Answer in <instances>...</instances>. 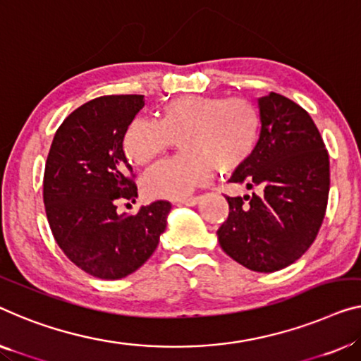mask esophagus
Returning <instances> with one entry per match:
<instances>
[{"label":"esophagus","mask_w":361,"mask_h":361,"mask_svg":"<svg viewBox=\"0 0 361 361\" xmlns=\"http://www.w3.org/2000/svg\"><path fill=\"white\" fill-rule=\"evenodd\" d=\"M178 202H180V204H185V206H196V204L199 202V197H197V196L185 197V199H180Z\"/></svg>","instance_id":"obj_1"}]
</instances>
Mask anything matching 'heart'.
I'll return each instance as SVG.
<instances>
[{"instance_id": "obj_1", "label": "heart", "mask_w": 361, "mask_h": 361, "mask_svg": "<svg viewBox=\"0 0 361 361\" xmlns=\"http://www.w3.org/2000/svg\"><path fill=\"white\" fill-rule=\"evenodd\" d=\"M259 109L245 99L181 95L166 102L157 123L134 118L123 134V150L134 165H149L180 142L181 157L142 178L149 199H183L206 185L214 171L232 175L250 162L261 139Z\"/></svg>"}]
</instances>
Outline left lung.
Returning a JSON list of instances; mask_svg holds the SVG:
<instances>
[{"label": "left lung", "mask_w": 361, "mask_h": 361, "mask_svg": "<svg viewBox=\"0 0 361 361\" xmlns=\"http://www.w3.org/2000/svg\"><path fill=\"white\" fill-rule=\"evenodd\" d=\"M261 139L230 181L256 190L227 196L219 243L241 266L276 272L300 259L318 236L329 197V154L308 111L271 92L257 99Z\"/></svg>", "instance_id": "left-lung-1"}]
</instances>
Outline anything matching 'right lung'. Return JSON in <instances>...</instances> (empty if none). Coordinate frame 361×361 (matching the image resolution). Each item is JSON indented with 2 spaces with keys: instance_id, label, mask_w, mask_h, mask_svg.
<instances>
[{
  "instance_id": "add662e5",
  "label": "right lung",
  "mask_w": 361,
  "mask_h": 361,
  "mask_svg": "<svg viewBox=\"0 0 361 361\" xmlns=\"http://www.w3.org/2000/svg\"><path fill=\"white\" fill-rule=\"evenodd\" d=\"M144 106V95H104L80 105L53 137L43 176V202L56 243L90 276L116 281L137 271L159 245L169 201L118 214L134 201L133 166L123 134Z\"/></svg>"
}]
</instances>
